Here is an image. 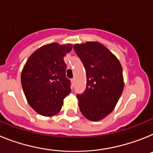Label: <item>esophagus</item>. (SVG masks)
I'll return each instance as SVG.
<instances>
[{"label": "esophagus", "instance_id": "1", "mask_svg": "<svg viewBox=\"0 0 153 153\" xmlns=\"http://www.w3.org/2000/svg\"><path fill=\"white\" fill-rule=\"evenodd\" d=\"M71 85H74V84H75V78H71Z\"/></svg>", "mask_w": 153, "mask_h": 153}]
</instances>
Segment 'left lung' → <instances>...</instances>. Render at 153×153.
I'll list each match as a JSON object with an SVG mask.
<instances>
[{"mask_svg": "<svg viewBox=\"0 0 153 153\" xmlns=\"http://www.w3.org/2000/svg\"><path fill=\"white\" fill-rule=\"evenodd\" d=\"M86 71V88L77 94L82 115L91 121L104 119L119 101L124 88L123 68L118 58L99 42L74 45Z\"/></svg>", "mask_w": 153, "mask_h": 153, "instance_id": "left-lung-1", "label": "left lung"}]
</instances>
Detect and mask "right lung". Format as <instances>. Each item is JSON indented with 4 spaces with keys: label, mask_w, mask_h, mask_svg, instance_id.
<instances>
[{
    "label": "right lung",
    "mask_w": 153,
    "mask_h": 153,
    "mask_svg": "<svg viewBox=\"0 0 153 153\" xmlns=\"http://www.w3.org/2000/svg\"><path fill=\"white\" fill-rule=\"evenodd\" d=\"M72 45H44L27 59L21 72V85L28 104L44 116L60 111L64 99L71 92V81L66 77L64 57Z\"/></svg>",
    "instance_id": "right-lung-1"
}]
</instances>
